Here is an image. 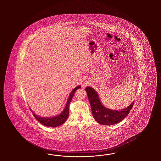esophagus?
I'll list each match as a JSON object with an SVG mask.
<instances>
[{
    "label": "esophagus",
    "mask_w": 161,
    "mask_h": 161,
    "mask_svg": "<svg viewBox=\"0 0 161 161\" xmlns=\"http://www.w3.org/2000/svg\"><path fill=\"white\" fill-rule=\"evenodd\" d=\"M89 84H90V82H89L88 80H84V82H83V85L87 86L89 85Z\"/></svg>",
    "instance_id": "34e87169"
}]
</instances>
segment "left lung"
I'll return each instance as SVG.
<instances>
[{
  "label": "left lung",
  "instance_id": "1",
  "mask_svg": "<svg viewBox=\"0 0 161 161\" xmlns=\"http://www.w3.org/2000/svg\"><path fill=\"white\" fill-rule=\"evenodd\" d=\"M86 91L89 98L93 117L98 123L102 125H110L119 123L129 114L134 106V101L128 107L123 109H109L103 106L94 89L87 87Z\"/></svg>",
  "mask_w": 161,
  "mask_h": 161
}]
</instances>
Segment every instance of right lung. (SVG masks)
<instances>
[{
	"label": "right lung",
	"mask_w": 161,
	"mask_h": 161,
	"mask_svg": "<svg viewBox=\"0 0 161 161\" xmlns=\"http://www.w3.org/2000/svg\"><path fill=\"white\" fill-rule=\"evenodd\" d=\"M80 86H78L76 87L75 89L72 90L70 95L69 96V99L67 100V102L66 103L64 110L62 112V113L59 114L57 116L53 117H45L43 118L42 117H40L36 115V114L33 113V114L34 116L35 119L39 121L40 123L42 124V125L48 126L49 127H58L61 125L62 124L65 122V121L68 119L69 114V104L70 102L71 101L73 96L74 95L76 90L77 89L80 88Z\"/></svg>",
	"instance_id": "obj_1"
}]
</instances>
